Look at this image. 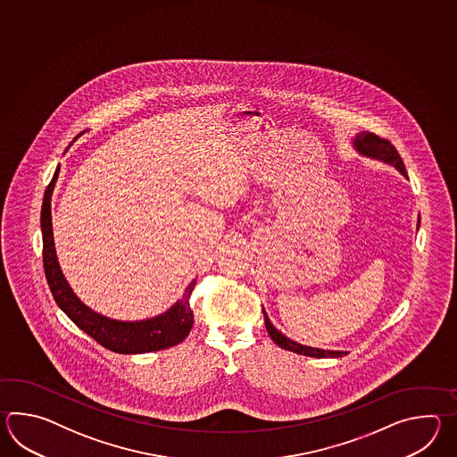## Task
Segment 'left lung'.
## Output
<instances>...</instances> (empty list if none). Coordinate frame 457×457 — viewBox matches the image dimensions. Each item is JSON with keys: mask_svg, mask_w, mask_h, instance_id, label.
I'll list each match as a JSON object with an SVG mask.
<instances>
[{"mask_svg": "<svg viewBox=\"0 0 457 457\" xmlns=\"http://www.w3.org/2000/svg\"><path fill=\"white\" fill-rule=\"evenodd\" d=\"M353 146L360 155L368 156L372 160H379L382 163L397 168L402 175H407V170H405L395 146L392 145L386 138H380L379 136H376L372 132H360L358 136L354 137ZM418 227H420V217H418ZM262 315H264L266 330L270 333L271 340L282 350L292 351V353L311 356V358H341V356L348 354V351L320 350V348H312V346H305L297 341L291 340L272 325L264 309H262Z\"/></svg>", "mask_w": 457, "mask_h": 457, "instance_id": "1", "label": "left lung"}]
</instances>
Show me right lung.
<instances>
[{
	"label": "right lung",
	"instance_id": "obj_1",
	"mask_svg": "<svg viewBox=\"0 0 457 457\" xmlns=\"http://www.w3.org/2000/svg\"><path fill=\"white\" fill-rule=\"evenodd\" d=\"M59 171L60 166H57L54 178L44 193V203H42V212H40L42 243H44V248H42L44 271L57 305L67 313V317L77 325L79 330L85 331L106 350L114 351L119 354H140V353H150V351L166 350L181 343L189 335L195 323V315L189 307V297L195 289V279L189 282L183 297L175 302V305H171L168 311L152 319L137 321L114 320L91 311L87 303L79 301V297L70 287L69 281L65 279L63 272L60 270L55 243H54V232H52L50 199L59 178Z\"/></svg>",
	"mask_w": 457,
	"mask_h": 457
}]
</instances>
